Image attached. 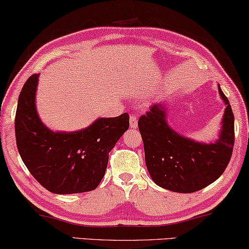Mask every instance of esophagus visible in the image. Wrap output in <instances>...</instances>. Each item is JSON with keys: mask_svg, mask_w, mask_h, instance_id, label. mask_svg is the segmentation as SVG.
Returning <instances> with one entry per match:
<instances>
[{"mask_svg": "<svg viewBox=\"0 0 249 249\" xmlns=\"http://www.w3.org/2000/svg\"><path fill=\"white\" fill-rule=\"evenodd\" d=\"M129 127L137 128V117L135 115H131V116H129Z\"/></svg>", "mask_w": 249, "mask_h": 249, "instance_id": "34e87169", "label": "esophagus"}]
</instances>
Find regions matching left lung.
Here are the masks:
<instances>
[{
    "label": "left lung",
    "mask_w": 249,
    "mask_h": 249,
    "mask_svg": "<svg viewBox=\"0 0 249 249\" xmlns=\"http://www.w3.org/2000/svg\"><path fill=\"white\" fill-rule=\"evenodd\" d=\"M226 105L219 139L200 143L180 135L170 127L163 104H154L139 120L145 163L152 180L173 192L191 194L214 182L227 168L235 142L233 114L221 88Z\"/></svg>",
    "instance_id": "8db88e82"
}]
</instances>
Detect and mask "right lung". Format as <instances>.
<instances>
[{
  "instance_id": "1",
  "label": "right lung",
  "mask_w": 249,
  "mask_h": 249,
  "mask_svg": "<svg viewBox=\"0 0 249 249\" xmlns=\"http://www.w3.org/2000/svg\"><path fill=\"white\" fill-rule=\"evenodd\" d=\"M39 75H32L20 92L16 114L18 153L30 173L53 194L71 195L98 187L108 153L129 126V116L98 118L76 132H53L40 120L36 106Z\"/></svg>"
}]
</instances>
